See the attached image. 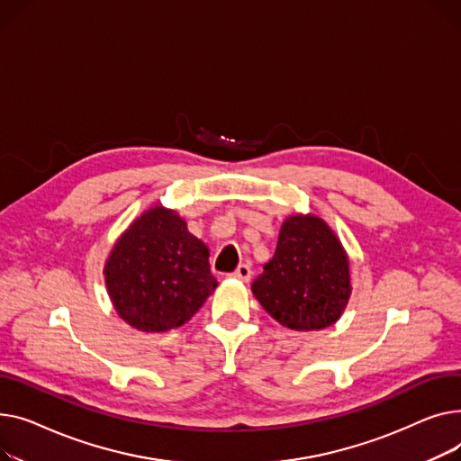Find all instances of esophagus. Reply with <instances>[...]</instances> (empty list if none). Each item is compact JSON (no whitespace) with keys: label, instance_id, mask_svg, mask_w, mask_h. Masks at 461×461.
<instances>
[{"label":"esophagus","instance_id":"esophagus-1","mask_svg":"<svg viewBox=\"0 0 461 461\" xmlns=\"http://www.w3.org/2000/svg\"><path fill=\"white\" fill-rule=\"evenodd\" d=\"M251 276H253L251 266H248V264H240V266L236 267V272L232 274L234 279H240V281H243V283H248V281L251 279Z\"/></svg>","mask_w":461,"mask_h":461}]
</instances>
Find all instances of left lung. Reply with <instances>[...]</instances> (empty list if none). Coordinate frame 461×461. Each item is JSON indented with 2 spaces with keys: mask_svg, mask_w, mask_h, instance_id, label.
<instances>
[{
  "mask_svg": "<svg viewBox=\"0 0 461 461\" xmlns=\"http://www.w3.org/2000/svg\"><path fill=\"white\" fill-rule=\"evenodd\" d=\"M251 290L264 311L294 331L326 330L342 316L349 295V258L333 229L314 213L283 221L274 258Z\"/></svg>",
  "mask_w": 461,
  "mask_h": 461,
  "instance_id": "1",
  "label": "left lung"
}]
</instances>
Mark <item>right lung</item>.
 Wrapping results in <instances>:
<instances>
[{
    "label": "right lung",
    "mask_w": 461,
    "mask_h": 461,
    "mask_svg": "<svg viewBox=\"0 0 461 461\" xmlns=\"http://www.w3.org/2000/svg\"><path fill=\"white\" fill-rule=\"evenodd\" d=\"M210 249L187 230L176 210L156 204L119 236L104 264L117 314L145 333L184 326L218 286Z\"/></svg>",
    "instance_id": "add662e5"
}]
</instances>
